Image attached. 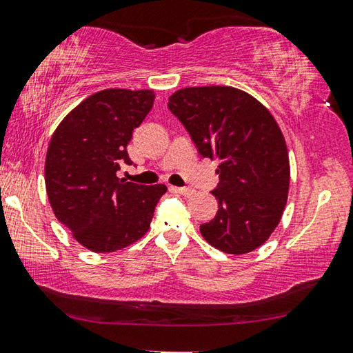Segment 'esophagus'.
Listing matches in <instances>:
<instances>
[{
  "mask_svg": "<svg viewBox=\"0 0 353 353\" xmlns=\"http://www.w3.org/2000/svg\"><path fill=\"white\" fill-rule=\"evenodd\" d=\"M171 190L176 193H181V194H183V196H192V194L194 193L193 188H188V187H171Z\"/></svg>",
  "mask_w": 353,
  "mask_h": 353,
  "instance_id": "34e87169",
  "label": "esophagus"
}]
</instances>
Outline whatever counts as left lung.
<instances>
[{"mask_svg":"<svg viewBox=\"0 0 353 353\" xmlns=\"http://www.w3.org/2000/svg\"><path fill=\"white\" fill-rule=\"evenodd\" d=\"M176 115L199 154L220 161L212 193L215 217L199 227L225 254H247L270 238L287 203L290 166L276 120L249 93L233 87H190L171 94Z\"/></svg>","mask_w":353,"mask_h":353,"instance_id":"1","label":"left lung"}]
</instances>
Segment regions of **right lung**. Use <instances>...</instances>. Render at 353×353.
I'll use <instances>...</instances> for the list:
<instances>
[{
  "mask_svg": "<svg viewBox=\"0 0 353 353\" xmlns=\"http://www.w3.org/2000/svg\"><path fill=\"white\" fill-rule=\"evenodd\" d=\"M150 90L109 88L72 109L52 136L46 190L59 222L98 254L133 244L147 233L163 183L139 185L117 177L133 165L126 145L154 106Z\"/></svg>",
  "mask_w": 353,
  "mask_h": 353,
  "instance_id": "right-lung-1",
  "label": "right lung"
}]
</instances>
